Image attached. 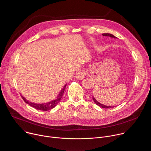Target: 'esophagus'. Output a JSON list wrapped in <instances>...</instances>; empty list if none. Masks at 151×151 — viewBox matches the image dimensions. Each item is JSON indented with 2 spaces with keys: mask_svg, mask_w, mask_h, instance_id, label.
I'll use <instances>...</instances> for the list:
<instances>
[{
  "mask_svg": "<svg viewBox=\"0 0 151 151\" xmlns=\"http://www.w3.org/2000/svg\"><path fill=\"white\" fill-rule=\"evenodd\" d=\"M86 75V72L84 70H81L80 71L78 72L76 75V78L79 80L83 79Z\"/></svg>",
  "mask_w": 151,
  "mask_h": 151,
  "instance_id": "34e87169",
  "label": "esophagus"
}]
</instances>
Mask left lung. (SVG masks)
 I'll use <instances>...</instances> for the list:
<instances>
[{
  "label": "left lung",
  "instance_id": "obj_1",
  "mask_svg": "<svg viewBox=\"0 0 151 151\" xmlns=\"http://www.w3.org/2000/svg\"><path fill=\"white\" fill-rule=\"evenodd\" d=\"M102 35L103 36H110V37H114V38H115L116 37L115 36H114L113 35H112V34H110V33H103L102 34ZM93 100H94V101L95 102V103L97 104V105H98L99 106H100V107H103V108H111V107H112V106H105V105H104V104H101V103H100L99 102H98L94 98V97L93 96Z\"/></svg>",
  "mask_w": 151,
  "mask_h": 151
}]
</instances>
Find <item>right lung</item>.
Masks as SVG:
<instances>
[{
  "label": "right lung",
  "mask_w": 151,
  "mask_h": 151,
  "mask_svg": "<svg viewBox=\"0 0 151 151\" xmlns=\"http://www.w3.org/2000/svg\"><path fill=\"white\" fill-rule=\"evenodd\" d=\"M66 85H65V86H64L63 88L62 89V90L60 91V94H58V96H57L56 99H55V100H52V101H51L49 103H42V104L33 103L30 102L28 100H27L24 97H23L21 95V97H22V99H23V100L26 103H27L30 106L34 107V108H35L36 109H38V110H40V111H49V110H51V109H53L54 107L59 103V101H60V100H61V99L63 96V94L64 93V91L66 88Z\"/></svg>",
  "instance_id": "1"
}]
</instances>
